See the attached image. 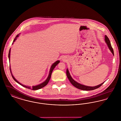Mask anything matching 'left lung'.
<instances>
[{
	"label": "left lung",
	"instance_id": "1",
	"mask_svg": "<svg viewBox=\"0 0 121 121\" xmlns=\"http://www.w3.org/2000/svg\"><path fill=\"white\" fill-rule=\"evenodd\" d=\"M105 42L106 43L107 45L108 46V48H109L110 51L112 53V54L114 55L113 50V48H112V46H111L110 41L109 39L108 38V37L106 35L105 36ZM66 74H67V77H68L69 80V81L70 82L72 83V84L73 86L76 87V88H78V89H81V90H82L90 91V90H93L96 89L98 88V87H99L100 86H101L104 84V82H104L102 83L101 84H99V85H97V86H85V85L81 84L80 83H79L77 82L76 81H75L72 78L71 76L70 73H69V70H68V69H67Z\"/></svg>",
	"mask_w": 121,
	"mask_h": 121
}]
</instances>
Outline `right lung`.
Wrapping results in <instances>:
<instances>
[{
    "instance_id": "obj_1",
    "label": "right lung",
    "mask_w": 121,
    "mask_h": 121,
    "mask_svg": "<svg viewBox=\"0 0 121 121\" xmlns=\"http://www.w3.org/2000/svg\"><path fill=\"white\" fill-rule=\"evenodd\" d=\"M19 35H20V34H19L18 35H17L16 36L15 38L14 39V40L13 41V43H12V44L13 43L16 41V40L17 39V38H18V37H19ZM10 51H11V48H10V49H9V56H8L9 62H10ZM59 62H60V61H59V60H58V61H56L55 63H54L52 64V66H51V68H50L49 72V74H48V76L47 78L46 79V80L44 82H43L41 83L40 84L38 85L33 86H32V87H31V86H25V85H23V84H21V83H20L19 82H18V81L15 78L13 77V75L12 73L11 69V68H10V73H11V74L12 78H13V79H14V80L16 82H17V83H18L19 84L21 85V86H23V87H26V88H29V89H32V90H38V89H39L42 88V87L45 86L48 83L49 81L50 78H51V75H52V71H53V70L55 68V67L58 65V64L59 63Z\"/></svg>"
}]
</instances>
